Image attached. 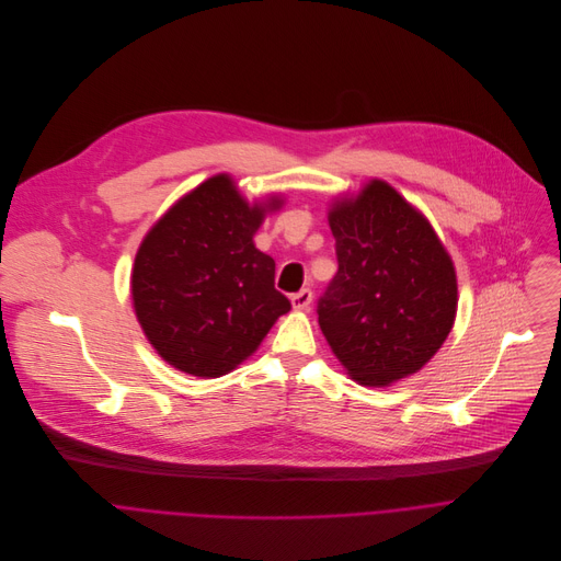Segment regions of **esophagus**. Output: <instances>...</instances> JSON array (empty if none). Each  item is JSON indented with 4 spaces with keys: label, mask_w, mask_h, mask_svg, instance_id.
Here are the masks:
<instances>
[{
    "label": "esophagus",
    "mask_w": 561,
    "mask_h": 561,
    "mask_svg": "<svg viewBox=\"0 0 561 561\" xmlns=\"http://www.w3.org/2000/svg\"><path fill=\"white\" fill-rule=\"evenodd\" d=\"M311 300H313V291L305 287V289H300V291H296V294L291 296V307H294L296 311H305V309H309Z\"/></svg>",
    "instance_id": "1"
}]
</instances>
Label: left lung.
<instances>
[{"label": "left lung", "mask_w": 561, "mask_h": 561, "mask_svg": "<svg viewBox=\"0 0 561 561\" xmlns=\"http://www.w3.org/2000/svg\"><path fill=\"white\" fill-rule=\"evenodd\" d=\"M339 272L318 300L324 339L365 387L420 371L449 335L458 280L431 222L374 179L329 209Z\"/></svg>", "instance_id": "1"}]
</instances>
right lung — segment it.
<instances>
[{
  "label": "right lung",
  "mask_w": 561,
  "mask_h": 561,
  "mask_svg": "<svg viewBox=\"0 0 561 561\" xmlns=\"http://www.w3.org/2000/svg\"><path fill=\"white\" fill-rule=\"evenodd\" d=\"M280 203L272 196L250 205L228 174H216L146 234L133 270V302L165 363L201 378L226 376L291 309L274 287V259L252 241L265 211Z\"/></svg>",
  "instance_id": "1"
}]
</instances>
